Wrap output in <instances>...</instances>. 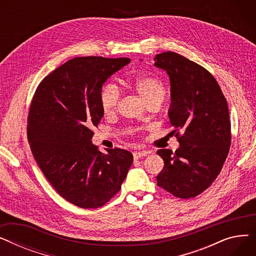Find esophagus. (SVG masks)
I'll use <instances>...</instances> for the list:
<instances>
[{"label":"esophagus","mask_w":256,"mask_h":256,"mask_svg":"<svg viewBox=\"0 0 256 256\" xmlns=\"http://www.w3.org/2000/svg\"><path fill=\"white\" fill-rule=\"evenodd\" d=\"M147 154H148V152H132V156L135 160H138L140 158H143V156H146Z\"/></svg>","instance_id":"34e87169"}]
</instances>
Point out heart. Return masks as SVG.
Wrapping results in <instances>:
<instances>
[{"mask_svg": "<svg viewBox=\"0 0 256 256\" xmlns=\"http://www.w3.org/2000/svg\"><path fill=\"white\" fill-rule=\"evenodd\" d=\"M132 86L148 104L152 102H162L165 96L164 85L156 78L144 74L132 80ZM120 100L118 88L113 84H106L100 92V104L104 114L111 116L116 113Z\"/></svg>", "mask_w": 256, "mask_h": 256, "instance_id": "heart-1", "label": "heart"}]
</instances>
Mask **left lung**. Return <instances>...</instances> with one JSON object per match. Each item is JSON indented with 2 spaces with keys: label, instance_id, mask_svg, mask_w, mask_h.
I'll list each match as a JSON object with an SVG mask.
<instances>
[{
  "label": "left lung",
  "instance_id": "left-lung-1",
  "mask_svg": "<svg viewBox=\"0 0 256 256\" xmlns=\"http://www.w3.org/2000/svg\"><path fill=\"white\" fill-rule=\"evenodd\" d=\"M154 66L170 78L168 115L180 142L174 154L156 152L165 163L156 176L158 186L178 198L195 197L217 178L230 152L228 104L212 74L180 54H158Z\"/></svg>",
  "mask_w": 256,
  "mask_h": 256
}]
</instances>
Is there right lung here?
Returning <instances> with one entry per match:
<instances>
[{
  "instance_id": "right-lung-1",
  "label": "right lung",
  "mask_w": 256,
  "mask_h": 256,
  "mask_svg": "<svg viewBox=\"0 0 256 256\" xmlns=\"http://www.w3.org/2000/svg\"><path fill=\"white\" fill-rule=\"evenodd\" d=\"M128 58L76 57L46 76L33 96L26 134L33 156L50 184L68 202L83 208L106 204L121 189L132 154L93 145L92 128L104 112L102 84Z\"/></svg>"
}]
</instances>
